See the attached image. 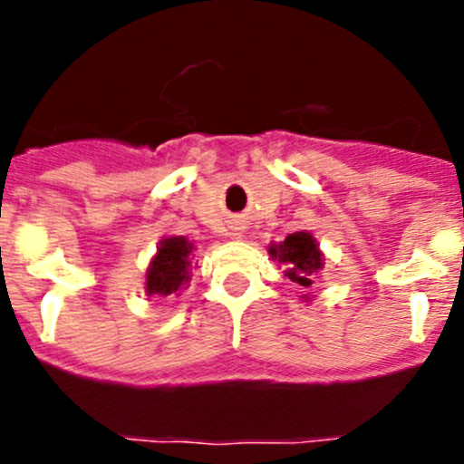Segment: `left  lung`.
<instances>
[{"mask_svg": "<svg viewBox=\"0 0 464 464\" xmlns=\"http://www.w3.org/2000/svg\"><path fill=\"white\" fill-rule=\"evenodd\" d=\"M269 254L278 262H285V276H287L292 283H296L298 287L310 289L314 283V274L323 266V254L316 245V240L312 237V233L298 231L289 233L280 245H271ZM305 301H310L307 296H303Z\"/></svg>", "mask_w": 464, "mask_h": 464, "instance_id": "obj_1", "label": "left lung"}]
</instances>
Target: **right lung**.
Masks as SVG:
<instances>
[{
	"label": "right lung",
	"mask_w": 464,
	"mask_h": 464,
	"mask_svg": "<svg viewBox=\"0 0 464 464\" xmlns=\"http://www.w3.org/2000/svg\"><path fill=\"white\" fill-rule=\"evenodd\" d=\"M190 254L193 242L184 236L166 237L159 242L157 256L145 271V294L148 296H170L190 283Z\"/></svg>",
	"instance_id": "obj_1"
}]
</instances>
